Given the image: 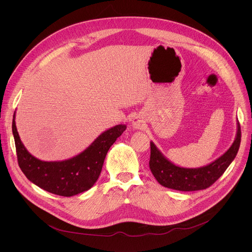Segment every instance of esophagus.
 <instances>
[{
	"label": "esophagus",
	"mask_w": 252,
	"mask_h": 252,
	"mask_svg": "<svg viewBox=\"0 0 252 252\" xmlns=\"http://www.w3.org/2000/svg\"><path fill=\"white\" fill-rule=\"evenodd\" d=\"M131 126L134 129H142L146 125H145V121H143V119L140 116H136L132 119Z\"/></svg>",
	"instance_id": "1"
}]
</instances>
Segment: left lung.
Returning a JSON list of instances; mask_svg holds the SVG:
<instances>
[{
    "label": "left lung",
    "mask_w": 252,
    "mask_h": 252,
    "mask_svg": "<svg viewBox=\"0 0 252 252\" xmlns=\"http://www.w3.org/2000/svg\"><path fill=\"white\" fill-rule=\"evenodd\" d=\"M240 139L241 131L237 122L236 135L230 148L212 162L196 168L175 165L151 141L150 168L158 184L164 188L179 191L205 189L217 182L233 161L239 150Z\"/></svg>",
    "instance_id": "8db88e82"
}]
</instances>
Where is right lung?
Here are the masks:
<instances>
[{
    "mask_svg": "<svg viewBox=\"0 0 252 252\" xmlns=\"http://www.w3.org/2000/svg\"><path fill=\"white\" fill-rule=\"evenodd\" d=\"M12 128L19 166L29 181L51 193L73 196L94 187L100 174L107 152L126 130V126L118 125L106 129L83 153L62 161H43L32 156L20 138L15 115Z\"/></svg>",
    "mask_w": 252,
    "mask_h": 252,
    "instance_id": "obj_1",
    "label": "right lung"
}]
</instances>
